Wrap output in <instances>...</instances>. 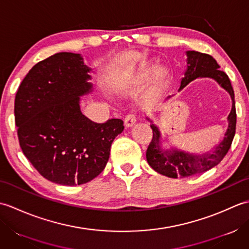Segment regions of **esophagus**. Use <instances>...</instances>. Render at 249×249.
<instances>
[{
  "label": "esophagus",
  "instance_id": "34e87169",
  "mask_svg": "<svg viewBox=\"0 0 249 249\" xmlns=\"http://www.w3.org/2000/svg\"><path fill=\"white\" fill-rule=\"evenodd\" d=\"M136 123V116L134 113H128L127 115L125 116L124 119V124L126 127H130V126H133Z\"/></svg>",
  "mask_w": 249,
  "mask_h": 249
}]
</instances>
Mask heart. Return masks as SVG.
I'll return each instance as SVG.
<instances>
[{
	"label": "heart",
	"instance_id": "heart-1",
	"mask_svg": "<svg viewBox=\"0 0 249 249\" xmlns=\"http://www.w3.org/2000/svg\"><path fill=\"white\" fill-rule=\"evenodd\" d=\"M157 71V65L155 63H144V64H142L141 67L139 68L138 72L136 73L135 76V80L137 82H143L149 80L151 77H153V75ZM167 81V72L165 71H161L160 75V79L155 82L154 87H153V91L154 93H158L160 92L161 89L165 87Z\"/></svg>",
	"mask_w": 249,
	"mask_h": 249
}]
</instances>
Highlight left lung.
Segmentation results:
<instances>
[{
    "label": "left lung",
    "mask_w": 249,
    "mask_h": 249,
    "mask_svg": "<svg viewBox=\"0 0 249 249\" xmlns=\"http://www.w3.org/2000/svg\"><path fill=\"white\" fill-rule=\"evenodd\" d=\"M186 54L187 70L185 71V77L181 81L179 91L195 79L203 77L212 78L230 94L232 99V109L228 115L229 125L224 140L215 147L212 154L205 153L202 155H192L188 153L178 151L177 149H172V151H163L160 147V130H158L156 125L151 124L153 138L146 150V160L156 172L173 178L192 177L217 166L230 149L235 135L236 126L234 91L231 86L229 77L227 76L226 72L218 70L220 66L217 64L214 57L210 54L201 53L198 51H187Z\"/></svg>",
    "instance_id": "1"
}]
</instances>
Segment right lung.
I'll return each mask as SVG.
<instances>
[{
	"instance_id": "obj_1",
	"label": "right lung",
	"mask_w": 249,
	"mask_h": 249,
	"mask_svg": "<svg viewBox=\"0 0 249 249\" xmlns=\"http://www.w3.org/2000/svg\"><path fill=\"white\" fill-rule=\"evenodd\" d=\"M80 54L60 52L32 67L15 98L20 147L49 181L73 186L96 178L107 165L123 121L96 123L82 114L80 96L92 91Z\"/></svg>"
}]
</instances>
